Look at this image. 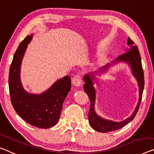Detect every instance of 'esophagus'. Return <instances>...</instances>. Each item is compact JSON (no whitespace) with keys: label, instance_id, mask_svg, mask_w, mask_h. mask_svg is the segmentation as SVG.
I'll return each instance as SVG.
<instances>
[{"label":"esophagus","instance_id":"1","mask_svg":"<svg viewBox=\"0 0 154 154\" xmlns=\"http://www.w3.org/2000/svg\"><path fill=\"white\" fill-rule=\"evenodd\" d=\"M72 83L74 86L76 87H79L82 85V79L80 77V75H75V76L72 79Z\"/></svg>","mask_w":154,"mask_h":154}]
</instances>
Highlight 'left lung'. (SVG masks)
<instances>
[{"label":"left lung","instance_id":"1","mask_svg":"<svg viewBox=\"0 0 154 154\" xmlns=\"http://www.w3.org/2000/svg\"><path fill=\"white\" fill-rule=\"evenodd\" d=\"M127 45L130 47L129 49H126V50H125L126 53H124L122 55L118 56L117 58H116L114 60L112 61V63H108L105 66H103V67L100 68L99 71H96V72L91 73L89 72V74H85L83 76V80L85 82L83 89L85 93H87V95H88L91 103L88 116L89 125H91V127L94 129H95L96 131L98 132H101V133H107V132L116 131V130L119 129L121 127L129 123L134 119V118L136 116L138 108L140 107L144 89V84H145L141 58L138 47L136 45H134V42L129 37L128 39H127ZM119 62L127 63L131 68L132 73L138 82V86L139 88V98L136 109L132 114L129 118L122 122H116L111 120L105 119L100 117L95 112V104L96 91L93 85L94 82H98L95 77L96 75H100V74L103 73L107 71L110 66Z\"/></svg>","mask_w":154,"mask_h":154}]
</instances>
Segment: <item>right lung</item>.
<instances>
[{"label":"right lung","mask_w":154,"mask_h":154,"mask_svg":"<svg viewBox=\"0 0 154 154\" xmlns=\"http://www.w3.org/2000/svg\"><path fill=\"white\" fill-rule=\"evenodd\" d=\"M33 34L20 42L14 54L9 74V89L13 107L19 116L32 126L48 129L57 123L64 100L71 90L69 75L57 80L39 94L25 90L20 80V67Z\"/></svg>","instance_id":"1"}]
</instances>
